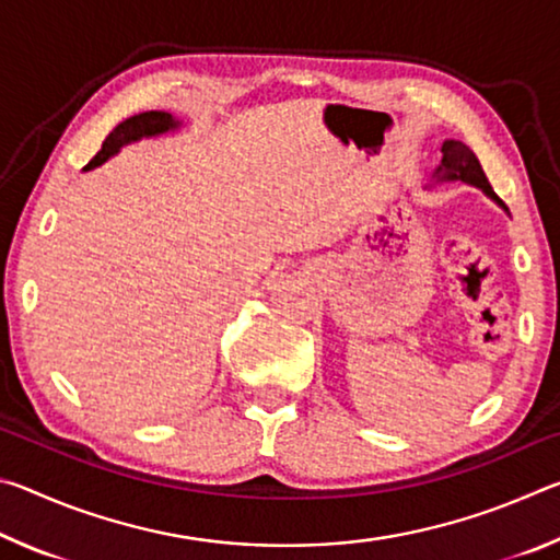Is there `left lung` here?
Listing matches in <instances>:
<instances>
[{
  "mask_svg": "<svg viewBox=\"0 0 560 560\" xmlns=\"http://www.w3.org/2000/svg\"><path fill=\"white\" fill-rule=\"evenodd\" d=\"M434 177L444 183V179H462V183L479 187L481 192L489 195L491 200L497 205L504 207V202L499 200L494 195V189H491L489 179L485 175V170H481L477 155L471 153V150L462 143V140H444L442 143V165L434 170ZM506 210V207H504Z\"/></svg>",
  "mask_w": 560,
  "mask_h": 560,
  "instance_id": "1",
  "label": "left lung"
}]
</instances>
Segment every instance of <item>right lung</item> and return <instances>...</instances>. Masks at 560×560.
<instances>
[{"instance_id":"right-lung-1","label":"right lung","mask_w":560,"mask_h":560,"mask_svg":"<svg viewBox=\"0 0 560 560\" xmlns=\"http://www.w3.org/2000/svg\"><path fill=\"white\" fill-rule=\"evenodd\" d=\"M177 128H179V120L173 118V113H165V110L138 113V116L118 122V126L108 132V138L103 140V148L98 150L96 158H93L83 170H93L103 165L108 158L116 155L122 145L136 143V140H143V138L163 136V132L177 130Z\"/></svg>"}]
</instances>
